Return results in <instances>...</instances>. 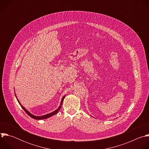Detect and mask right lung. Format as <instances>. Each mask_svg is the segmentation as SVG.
Here are the masks:
<instances>
[{
	"instance_id": "obj_1",
	"label": "right lung",
	"mask_w": 149,
	"mask_h": 149,
	"mask_svg": "<svg viewBox=\"0 0 149 149\" xmlns=\"http://www.w3.org/2000/svg\"><path fill=\"white\" fill-rule=\"evenodd\" d=\"M64 98H65V96H63V97H62V100H61V104H60V105H59V107H58V109H57V110H56L55 111H54V112H52L51 113H49V114H46V115H45V116H33V115H32V114H31L28 110H26V109H25V107H24L22 105V108L23 109V110L26 112V113L29 116H30L31 117H32V118H33V119H35V120H42V119H46V118H49V117H51V116H54V115H55V114H56L58 112V111L61 109V106H62V102H63V99H64ZM17 101H18V100H17ZM18 102H19V101H18Z\"/></svg>"
}]
</instances>
